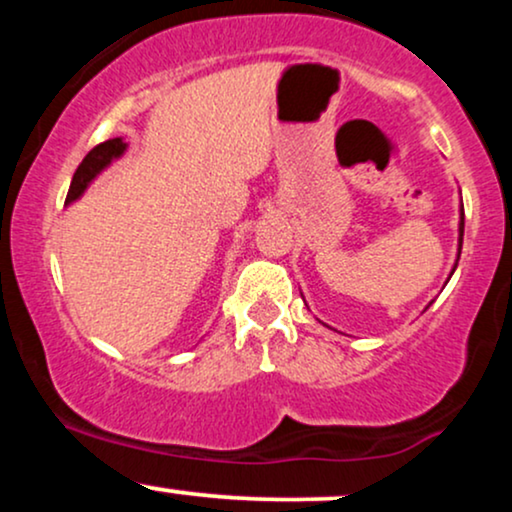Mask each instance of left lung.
I'll return each mask as SVG.
<instances>
[{
    "label": "left lung",
    "mask_w": 512,
    "mask_h": 512,
    "mask_svg": "<svg viewBox=\"0 0 512 512\" xmlns=\"http://www.w3.org/2000/svg\"><path fill=\"white\" fill-rule=\"evenodd\" d=\"M462 236H464V209L460 211V248H457V260H460V252H462ZM452 272H455V269H452Z\"/></svg>",
    "instance_id": "8db88e82"
}]
</instances>
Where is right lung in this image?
Segmentation results:
<instances>
[{
    "label": "right lung",
    "mask_w": 512,
    "mask_h": 512,
    "mask_svg": "<svg viewBox=\"0 0 512 512\" xmlns=\"http://www.w3.org/2000/svg\"><path fill=\"white\" fill-rule=\"evenodd\" d=\"M125 149H127V144L122 142L120 137L108 139V142L93 146V149L86 154L84 161L79 163V168H76L72 185H69V192H67V204L84 195L88 182L96 178L103 168H108L110 161H115V158H120L122 154H125Z\"/></svg>",
    "instance_id": "obj_1"
}]
</instances>
